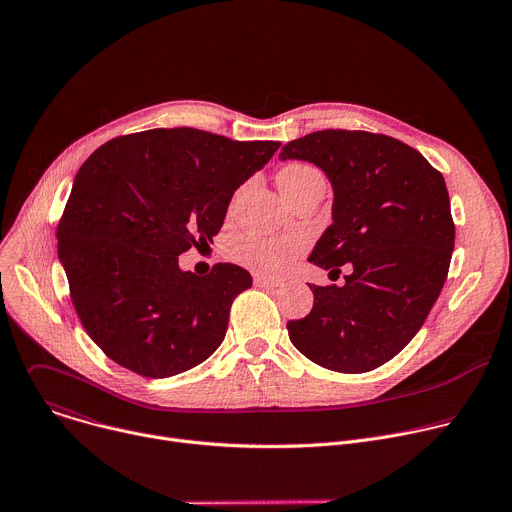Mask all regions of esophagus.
I'll return each mask as SVG.
<instances>
[{"label":"esophagus","mask_w":512,"mask_h":512,"mask_svg":"<svg viewBox=\"0 0 512 512\" xmlns=\"http://www.w3.org/2000/svg\"><path fill=\"white\" fill-rule=\"evenodd\" d=\"M253 281H255V285H259V287H275V285H279V279L267 277V275H255Z\"/></svg>","instance_id":"34e87169"}]
</instances>
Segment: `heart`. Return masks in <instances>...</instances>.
<instances>
[{
    "instance_id": "heart-1",
    "label": "heart",
    "mask_w": 512,
    "mask_h": 512,
    "mask_svg": "<svg viewBox=\"0 0 512 512\" xmlns=\"http://www.w3.org/2000/svg\"><path fill=\"white\" fill-rule=\"evenodd\" d=\"M324 180L322 172L304 162H291L279 170L277 182L285 196L296 194L312 182ZM306 251V239L291 237H263L251 235L239 239L231 247V259L259 275H281L289 269L302 253Z\"/></svg>"
}]
</instances>
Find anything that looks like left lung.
<instances>
[{
    "label": "left lung",
    "mask_w": 512,
    "mask_h": 512,
    "mask_svg": "<svg viewBox=\"0 0 512 512\" xmlns=\"http://www.w3.org/2000/svg\"><path fill=\"white\" fill-rule=\"evenodd\" d=\"M334 188V223L310 261L344 283L310 285L314 308L289 320L294 346L338 373H369L419 332L448 277L456 227L442 172L411 145L371 131L322 129L285 143Z\"/></svg>",
    "instance_id": "8db88e82"
}]
</instances>
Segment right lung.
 <instances>
[{
  "instance_id": "add662e5",
  "label": "right lung",
  "mask_w": 512,
  "mask_h": 512,
  "mask_svg": "<svg viewBox=\"0 0 512 512\" xmlns=\"http://www.w3.org/2000/svg\"><path fill=\"white\" fill-rule=\"evenodd\" d=\"M279 145L150 129L109 139L81 166L58 223V257L83 328L113 362L166 379L221 346L253 279L233 263L180 271L178 255L212 243L235 190Z\"/></svg>"
}]
</instances>
